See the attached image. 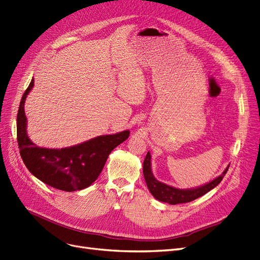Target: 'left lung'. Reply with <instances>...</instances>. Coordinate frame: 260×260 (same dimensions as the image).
<instances>
[{"label":"left lung","instance_id":"left-lung-1","mask_svg":"<svg viewBox=\"0 0 260 260\" xmlns=\"http://www.w3.org/2000/svg\"><path fill=\"white\" fill-rule=\"evenodd\" d=\"M228 168L229 166H227V168L223 171L222 175H219L216 179L212 180L205 185H201L195 188L181 189V188H176L168 184L162 183V182H159L158 180L155 179L154 176H153V172L151 169L150 152H148L145 160H143V176H145L146 183L150 190V193L157 200L162 201V203H167L169 205L185 204V203H189V201H193L201 196H204L205 194L208 193V191L213 189L215 186H217L220 183V181L223 180Z\"/></svg>","mask_w":260,"mask_h":260}]
</instances>
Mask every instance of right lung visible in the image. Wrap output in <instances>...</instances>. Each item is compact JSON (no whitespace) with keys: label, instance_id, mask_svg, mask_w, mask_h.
I'll return each instance as SVG.
<instances>
[{"label":"right lung","instance_id":"obj_1","mask_svg":"<svg viewBox=\"0 0 260 260\" xmlns=\"http://www.w3.org/2000/svg\"><path fill=\"white\" fill-rule=\"evenodd\" d=\"M34 79L25 90L17 114V140L28 171L56 189L75 191L86 188L99 178L111 151L126 140L129 131L102 135L79 145L62 149L37 147L26 134L24 102Z\"/></svg>","mask_w":260,"mask_h":260}]
</instances>
